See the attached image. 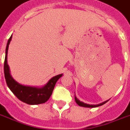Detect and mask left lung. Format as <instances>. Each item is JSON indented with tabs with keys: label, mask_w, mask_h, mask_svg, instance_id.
<instances>
[{
	"label": "left lung",
	"mask_w": 130,
	"mask_h": 130,
	"mask_svg": "<svg viewBox=\"0 0 130 130\" xmlns=\"http://www.w3.org/2000/svg\"><path fill=\"white\" fill-rule=\"evenodd\" d=\"M74 100H75V102H76V103L80 106H83V107H87V108H94V107H98V106H102V105H103L104 104L107 102L109 100H106V101H104L103 102H102L100 104H86V103H84L83 102L80 101L76 97V95H74Z\"/></svg>",
	"instance_id": "8db88e82"
}]
</instances>
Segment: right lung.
I'll return each mask as SVG.
<instances>
[{
  "instance_id": "right-lung-1",
  "label": "right lung",
  "mask_w": 130,
  "mask_h": 130,
  "mask_svg": "<svg viewBox=\"0 0 130 130\" xmlns=\"http://www.w3.org/2000/svg\"><path fill=\"white\" fill-rule=\"evenodd\" d=\"M12 35L8 40L5 50V59L4 62V73L6 83L11 91L23 102L35 105L45 103L49 99L52 94L56 82L62 76L63 74H58L49 79V81L44 86L41 87L27 86L20 84L12 77L10 73L9 66L7 64V53L9 45L11 41Z\"/></svg>"
}]
</instances>
